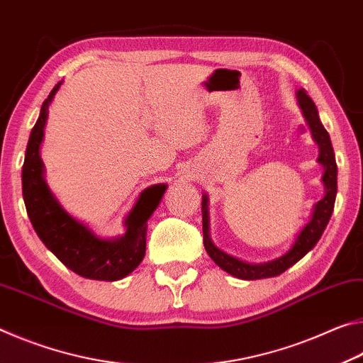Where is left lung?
I'll return each mask as SVG.
<instances>
[{
    "mask_svg": "<svg viewBox=\"0 0 363 363\" xmlns=\"http://www.w3.org/2000/svg\"><path fill=\"white\" fill-rule=\"evenodd\" d=\"M298 101L302 112H304V117L307 118L308 127L312 130L313 140L317 141V145L320 147L318 162L323 165L325 170V174L322 177V182L325 185V196L323 199H320L315 204L311 222L302 228L298 240H296L293 247L289 249V252L284 254L283 257L272 260V262L267 264H247L242 262L240 259L225 254L220 249L212 245L209 238V218H207V196H204L203 199V233L206 251L220 269L228 272L230 275L241 278V280H260V278L278 277L284 270H288L289 267H293L317 245L323 230L330 222L333 209H335V199L337 191V167L330 135L323 128L322 122H320L315 104H313V101L308 98L306 90L298 91Z\"/></svg>",
    "mask_w": 363,
    "mask_h": 363,
    "instance_id": "obj_1",
    "label": "left lung"
}]
</instances>
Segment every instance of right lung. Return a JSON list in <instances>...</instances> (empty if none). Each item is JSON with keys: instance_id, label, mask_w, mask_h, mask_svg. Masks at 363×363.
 Here are the masks:
<instances>
[{"instance_id": "obj_1", "label": "right lung", "mask_w": 363, "mask_h": 363, "mask_svg": "<svg viewBox=\"0 0 363 363\" xmlns=\"http://www.w3.org/2000/svg\"><path fill=\"white\" fill-rule=\"evenodd\" d=\"M61 83L52 88L41 106L37 123L32 128L22 165V194L28 218L43 245L75 272L90 280L116 281L132 273L145 257L146 222L165 191V185H154L140 194L127 216V231L117 240H101L85 225L74 220L56 203L43 180V164L40 159V143L43 140L48 106L51 104Z\"/></svg>"}]
</instances>
